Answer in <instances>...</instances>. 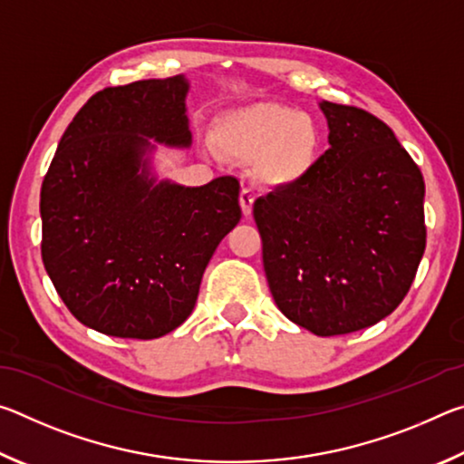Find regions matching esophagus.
<instances>
[{
    "mask_svg": "<svg viewBox=\"0 0 464 464\" xmlns=\"http://www.w3.org/2000/svg\"><path fill=\"white\" fill-rule=\"evenodd\" d=\"M239 204H241L243 215L249 217L251 215V208H254V194H251V190H241Z\"/></svg>",
    "mask_w": 464,
    "mask_h": 464,
    "instance_id": "obj_1",
    "label": "esophagus"
}]
</instances>
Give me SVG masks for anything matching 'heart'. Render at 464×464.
<instances>
[{"instance_id": "b5f03b06", "label": "heart", "mask_w": 464, "mask_h": 464, "mask_svg": "<svg viewBox=\"0 0 464 464\" xmlns=\"http://www.w3.org/2000/svg\"><path fill=\"white\" fill-rule=\"evenodd\" d=\"M218 151L251 163V176L266 188H293L307 179L324 151V130L309 112L280 102H251L215 121Z\"/></svg>"}]
</instances>
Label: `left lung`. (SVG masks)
Instances as JSON below:
<instances>
[{
    "mask_svg": "<svg viewBox=\"0 0 464 464\" xmlns=\"http://www.w3.org/2000/svg\"><path fill=\"white\" fill-rule=\"evenodd\" d=\"M319 108L329 149L301 184L260 196L254 218L278 309L324 337L379 324L403 301L426 249V184L376 116Z\"/></svg>",
    "mask_w": 464,
    "mask_h": 464,
    "instance_id": "obj_1",
    "label": "left lung"
}]
</instances>
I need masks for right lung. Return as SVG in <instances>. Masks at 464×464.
Listing matches in <instances>:
<instances>
[{
    "label": "right lung",
    "mask_w": 464,
    "mask_h": 464,
    "mask_svg": "<svg viewBox=\"0 0 464 464\" xmlns=\"http://www.w3.org/2000/svg\"><path fill=\"white\" fill-rule=\"evenodd\" d=\"M188 92L174 75L93 93L44 176V270L73 317L100 334L155 340L182 325L241 218L237 178L182 186L157 176V145H192Z\"/></svg>",
    "instance_id": "right-lung-1"
}]
</instances>
